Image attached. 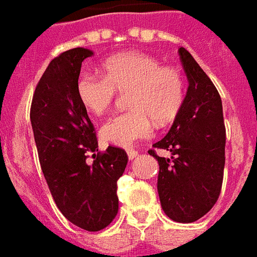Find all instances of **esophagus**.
Listing matches in <instances>:
<instances>
[{
    "label": "esophagus",
    "mask_w": 257,
    "mask_h": 257,
    "mask_svg": "<svg viewBox=\"0 0 257 257\" xmlns=\"http://www.w3.org/2000/svg\"><path fill=\"white\" fill-rule=\"evenodd\" d=\"M126 153H128L129 160H135V158L139 156V152H137V150H135V149H129Z\"/></svg>",
    "instance_id": "1"
}]
</instances>
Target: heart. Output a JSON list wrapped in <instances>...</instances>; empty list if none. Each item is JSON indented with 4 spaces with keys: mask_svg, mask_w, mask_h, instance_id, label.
Listing matches in <instances>:
<instances>
[{
    "mask_svg": "<svg viewBox=\"0 0 257 257\" xmlns=\"http://www.w3.org/2000/svg\"><path fill=\"white\" fill-rule=\"evenodd\" d=\"M104 76L81 74L76 93L89 112L104 113L117 92L128 93L129 110L117 113L104 122L100 135L108 144L133 147L149 139L153 121L165 125L176 117L185 100V79L174 66H162L152 55L129 51L113 55L101 64Z\"/></svg>",
    "mask_w": 257,
    "mask_h": 257,
    "instance_id": "heart-1",
    "label": "heart"
}]
</instances>
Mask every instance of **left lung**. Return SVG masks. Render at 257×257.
<instances>
[{
  "label": "left lung",
  "instance_id": "8db88e82",
  "mask_svg": "<svg viewBox=\"0 0 257 257\" xmlns=\"http://www.w3.org/2000/svg\"><path fill=\"white\" fill-rule=\"evenodd\" d=\"M189 80L186 97L169 133L153 145L172 152L157 158L158 195L162 210L173 220L191 223L216 203L223 183L226 126L218 89L186 49L178 50Z\"/></svg>",
  "mask_w": 257,
  "mask_h": 257
}]
</instances>
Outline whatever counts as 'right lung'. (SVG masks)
<instances>
[{
    "label": "right lung",
    "mask_w": 257,
    "mask_h": 257,
    "mask_svg": "<svg viewBox=\"0 0 257 257\" xmlns=\"http://www.w3.org/2000/svg\"><path fill=\"white\" fill-rule=\"evenodd\" d=\"M91 55V50L76 47L50 62L35 87L30 120L55 204L75 226L95 232L117 215V181L128 156L110 145L99 152L95 126L76 93L81 63Z\"/></svg>",
    "instance_id": "right-lung-1"
}]
</instances>
